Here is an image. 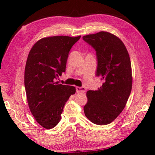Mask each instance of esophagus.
I'll list each match as a JSON object with an SVG mask.
<instances>
[{
    "instance_id": "obj_1",
    "label": "esophagus",
    "mask_w": 155,
    "mask_h": 155,
    "mask_svg": "<svg viewBox=\"0 0 155 155\" xmlns=\"http://www.w3.org/2000/svg\"><path fill=\"white\" fill-rule=\"evenodd\" d=\"M76 90H77V93H85V88L83 87H77V88H76Z\"/></svg>"
}]
</instances>
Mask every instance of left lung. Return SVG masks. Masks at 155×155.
Instances as JSON below:
<instances>
[{
    "label": "left lung",
    "instance_id": "left-lung-1",
    "mask_svg": "<svg viewBox=\"0 0 155 155\" xmlns=\"http://www.w3.org/2000/svg\"><path fill=\"white\" fill-rule=\"evenodd\" d=\"M97 59V77L103 81L97 91H88L85 116L92 123L106 125L112 123L125 107L132 89V71L129 54L116 36L101 31L84 36Z\"/></svg>",
    "mask_w": 155,
    "mask_h": 155
}]
</instances>
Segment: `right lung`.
<instances>
[{"label": "right lung", "instance_id": "1", "mask_svg": "<svg viewBox=\"0 0 155 155\" xmlns=\"http://www.w3.org/2000/svg\"><path fill=\"white\" fill-rule=\"evenodd\" d=\"M80 38H43L29 52L25 71L28 106L37 123L47 129L58 124L65 103L76 92L75 87L55 81L65 72L69 51Z\"/></svg>", "mask_w": 155, "mask_h": 155}]
</instances>
